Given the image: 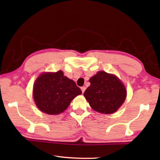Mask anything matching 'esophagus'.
<instances>
[{
	"label": "esophagus",
	"mask_w": 160,
	"mask_h": 160,
	"mask_svg": "<svg viewBox=\"0 0 160 160\" xmlns=\"http://www.w3.org/2000/svg\"><path fill=\"white\" fill-rule=\"evenodd\" d=\"M85 89H86V88L85 86H83V87H82V88H81V90H82V93H84V92L85 91Z\"/></svg>",
	"instance_id": "34e87169"
}]
</instances>
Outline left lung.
<instances>
[{
    "label": "left lung",
    "mask_w": 160,
    "mask_h": 160,
    "mask_svg": "<svg viewBox=\"0 0 160 160\" xmlns=\"http://www.w3.org/2000/svg\"><path fill=\"white\" fill-rule=\"evenodd\" d=\"M89 81L90 86L87 88L84 96L96 112L113 113L125 101L126 88L116 75L99 71Z\"/></svg>",
    "instance_id": "obj_1"
}]
</instances>
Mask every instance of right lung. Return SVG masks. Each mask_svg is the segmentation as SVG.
I'll return each instance as SVG.
<instances>
[{"label": "right lung", "instance_id": "add662e5", "mask_svg": "<svg viewBox=\"0 0 160 160\" xmlns=\"http://www.w3.org/2000/svg\"><path fill=\"white\" fill-rule=\"evenodd\" d=\"M82 91L73 80L63 72H44L36 80L33 88L35 104L40 111L50 115L63 112L75 97Z\"/></svg>", "mask_w": 160, "mask_h": 160}]
</instances>
